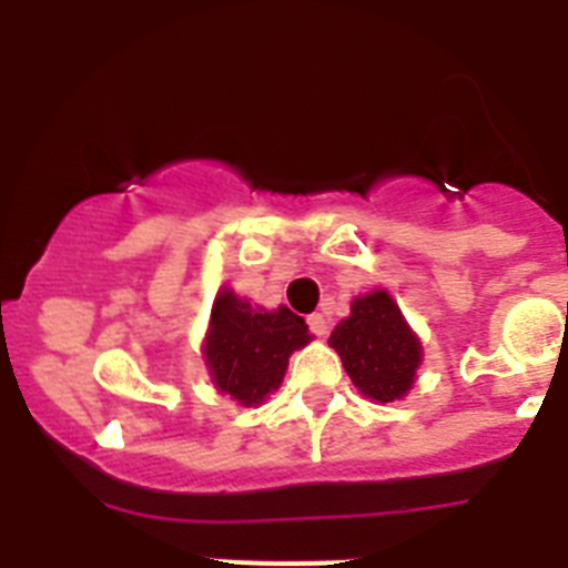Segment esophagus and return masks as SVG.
Returning a JSON list of instances; mask_svg holds the SVG:
<instances>
[{
	"label": "esophagus",
	"mask_w": 568,
	"mask_h": 568,
	"mask_svg": "<svg viewBox=\"0 0 568 568\" xmlns=\"http://www.w3.org/2000/svg\"><path fill=\"white\" fill-rule=\"evenodd\" d=\"M307 324H310V333L318 335V338H324V335L329 333V321H327V315H324V313H313L307 318Z\"/></svg>",
	"instance_id": "34e87169"
}]
</instances>
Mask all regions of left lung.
<instances>
[{"instance_id":"1","label":"left lung","mask_w":568,"mask_h":568,"mask_svg":"<svg viewBox=\"0 0 568 568\" xmlns=\"http://www.w3.org/2000/svg\"><path fill=\"white\" fill-rule=\"evenodd\" d=\"M346 375L375 404L406 398L418 378L424 346L386 290L355 295L349 315L329 335Z\"/></svg>"}]
</instances>
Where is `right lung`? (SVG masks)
Wrapping results in <instances>:
<instances>
[{
    "label": "right lung",
    "instance_id": "obj_1",
    "mask_svg": "<svg viewBox=\"0 0 568 568\" xmlns=\"http://www.w3.org/2000/svg\"><path fill=\"white\" fill-rule=\"evenodd\" d=\"M313 341L293 310H264L219 290L204 335V364L213 386L241 406H258L275 393L287 373L290 355Z\"/></svg>",
    "mask_w": 568,
    "mask_h": 568
}]
</instances>
